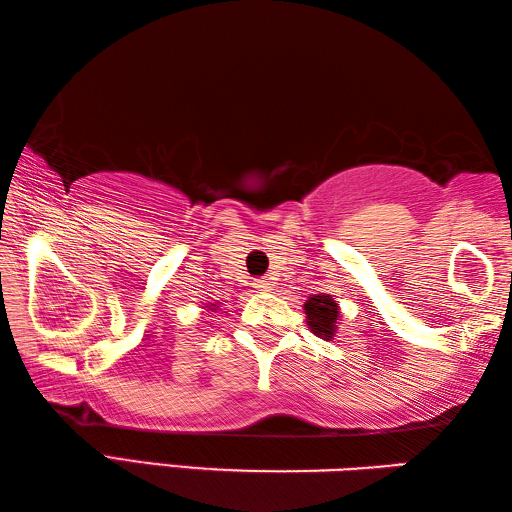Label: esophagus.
Returning a JSON list of instances; mask_svg holds the SVG:
<instances>
[{
	"instance_id": "obj_1",
	"label": "esophagus",
	"mask_w": 512,
	"mask_h": 512,
	"mask_svg": "<svg viewBox=\"0 0 512 512\" xmlns=\"http://www.w3.org/2000/svg\"><path fill=\"white\" fill-rule=\"evenodd\" d=\"M254 285H256L258 290H263V292H270V290L274 288V281H272V279H267V276H265V279H256V281H254Z\"/></svg>"
}]
</instances>
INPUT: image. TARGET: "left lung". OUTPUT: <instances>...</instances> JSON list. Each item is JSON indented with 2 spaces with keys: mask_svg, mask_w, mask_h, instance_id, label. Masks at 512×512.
<instances>
[{
  "mask_svg": "<svg viewBox=\"0 0 512 512\" xmlns=\"http://www.w3.org/2000/svg\"><path fill=\"white\" fill-rule=\"evenodd\" d=\"M306 319L312 333L321 339H333L339 321V303L330 294H312L306 301Z\"/></svg>",
  "mask_w": 512,
  "mask_h": 512,
  "instance_id": "8db88e82",
  "label": "left lung"
}]
</instances>
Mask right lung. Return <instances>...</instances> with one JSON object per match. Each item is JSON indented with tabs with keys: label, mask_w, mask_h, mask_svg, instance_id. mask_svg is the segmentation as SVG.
Returning a JSON list of instances; mask_svg holds the SVG:
<instances>
[{
	"label": "right lung",
	"mask_w": 512,
	"mask_h": 512,
	"mask_svg": "<svg viewBox=\"0 0 512 512\" xmlns=\"http://www.w3.org/2000/svg\"><path fill=\"white\" fill-rule=\"evenodd\" d=\"M209 310H215V303H211V306H209Z\"/></svg>",
	"instance_id": "obj_1"
}]
</instances>
